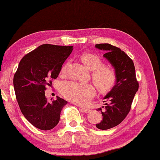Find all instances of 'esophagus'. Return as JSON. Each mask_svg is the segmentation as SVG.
I'll return each instance as SVG.
<instances>
[{
    "label": "esophagus",
    "instance_id": "obj_1",
    "mask_svg": "<svg viewBox=\"0 0 160 160\" xmlns=\"http://www.w3.org/2000/svg\"><path fill=\"white\" fill-rule=\"evenodd\" d=\"M82 110L85 113H90L91 112V109H88V108H85V107H82Z\"/></svg>",
    "mask_w": 160,
    "mask_h": 160
}]
</instances>
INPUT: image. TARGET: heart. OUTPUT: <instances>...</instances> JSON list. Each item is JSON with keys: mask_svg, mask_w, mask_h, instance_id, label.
I'll list each match as a JSON object with an SVG mask.
<instances>
[{"mask_svg": "<svg viewBox=\"0 0 160 160\" xmlns=\"http://www.w3.org/2000/svg\"><path fill=\"white\" fill-rule=\"evenodd\" d=\"M81 61L88 69L92 70V79L99 92H107L114 87L117 74L114 68L103 66V61L99 56L91 53H84ZM68 63L61 68V74L65 75ZM61 93L70 101L78 104H85L94 96L95 90L90 84L80 83L75 81H66L62 84Z\"/></svg>", "mask_w": 160, "mask_h": 160, "instance_id": "1", "label": "heart"}]
</instances>
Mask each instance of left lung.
<instances>
[{"label":"left lung","mask_w":160,"mask_h":160,"mask_svg":"<svg viewBox=\"0 0 160 160\" xmlns=\"http://www.w3.org/2000/svg\"><path fill=\"white\" fill-rule=\"evenodd\" d=\"M95 47L106 51L104 57L114 68L117 80L116 85L104 97V111H101L102 121L96 124L97 128L107 130L118 125L125 119L131 110L134 96L138 90L135 69L132 59L120 48L109 44H96Z\"/></svg>","instance_id":"left-lung-1"}]
</instances>
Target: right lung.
I'll return each mask as SVG.
<instances>
[{
    "mask_svg": "<svg viewBox=\"0 0 160 160\" xmlns=\"http://www.w3.org/2000/svg\"><path fill=\"white\" fill-rule=\"evenodd\" d=\"M72 49V47L42 44L21 59L14 75L13 85L21 112L40 130L48 131L57 125L61 110L68 104L59 97L49 102L44 91L58 78Z\"/></svg>",
    "mask_w": 160,
    "mask_h": 160,
    "instance_id": "obj_1",
    "label": "right lung"
}]
</instances>
